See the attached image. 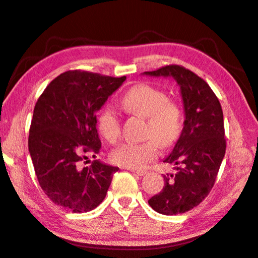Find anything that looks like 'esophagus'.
Segmentation results:
<instances>
[{"instance_id": "1", "label": "esophagus", "mask_w": 258, "mask_h": 258, "mask_svg": "<svg viewBox=\"0 0 258 258\" xmlns=\"http://www.w3.org/2000/svg\"><path fill=\"white\" fill-rule=\"evenodd\" d=\"M129 171H131V172H134V173H136V174H138V175H145L146 173H147V171H145V170H136V169H129Z\"/></svg>"}]
</instances>
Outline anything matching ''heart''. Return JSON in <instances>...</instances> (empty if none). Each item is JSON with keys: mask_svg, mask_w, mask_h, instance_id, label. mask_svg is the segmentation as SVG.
<instances>
[{"mask_svg": "<svg viewBox=\"0 0 258 258\" xmlns=\"http://www.w3.org/2000/svg\"><path fill=\"white\" fill-rule=\"evenodd\" d=\"M121 105L128 112L147 118L146 136L142 142H125L111 152L113 163L129 169L147 167L159 154V142L164 147L172 145L182 130V111L167 94L148 84L134 86L124 94ZM98 130L104 138L116 144L121 135L119 113L107 106L98 117Z\"/></svg>", "mask_w": 258, "mask_h": 258, "instance_id": "1", "label": "heart"}]
</instances>
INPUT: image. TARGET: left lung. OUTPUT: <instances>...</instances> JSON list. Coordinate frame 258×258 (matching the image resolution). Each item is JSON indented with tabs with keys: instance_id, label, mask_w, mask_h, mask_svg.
<instances>
[{
	"instance_id": "1",
	"label": "left lung",
	"mask_w": 258,
	"mask_h": 258,
	"mask_svg": "<svg viewBox=\"0 0 258 258\" xmlns=\"http://www.w3.org/2000/svg\"><path fill=\"white\" fill-rule=\"evenodd\" d=\"M144 74L174 78L185 114L180 138L163 160L176 165V173L163 175L162 191L148 203L160 214L185 213L209 196L225 156L222 107L208 83L183 66L167 65Z\"/></svg>"
}]
</instances>
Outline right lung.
I'll list each match as a JSON object with an SVG mask.
<instances>
[{
    "label": "right lung",
    "mask_w": 258,
    "mask_h": 258,
    "mask_svg": "<svg viewBox=\"0 0 258 258\" xmlns=\"http://www.w3.org/2000/svg\"><path fill=\"white\" fill-rule=\"evenodd\" d=\"M125 76L68 71L51 81L34 108L28 150L42 190L55 204L73 213L96 209L104 201L117 167L95 160L99 153L98 111Z\"/></svg>",
    "instance_id": "obj_1"
}]
</instances>
